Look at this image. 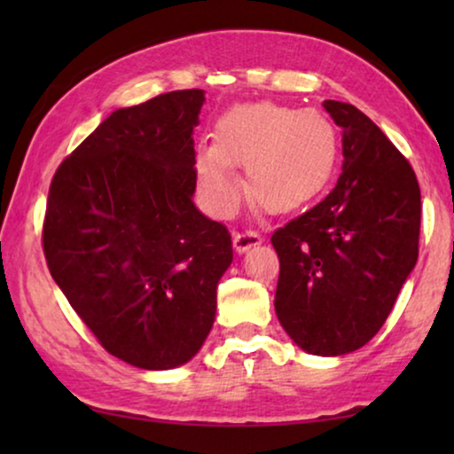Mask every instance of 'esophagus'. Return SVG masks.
Masks as SVG:
<instances>
[{"label":"esophagus","mask_w":454,"mask_h":454,"mask_svg":"<svg viewBox=\"0 0 454 454\" xmlns=\"http://www.w3.org/2000/svg\"><path fill=\"white\" fill-rule=\"evenodd\" d=\"M262 244V238L256 231H235L233 233V250L238 254H246L250 247Z\"/></svg>","instance_id":"esophagus-1"}]
</instances>
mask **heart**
Instances as JSON below:
<instances>
[{
  "label": "heart",
  "mask_w": 454,
  "mask_h": 454,
  "mask_svg": "<svg viewBox=\"0 0 454 454\" xmlns=\"http://www.w3.org/2000/svg\"><path fill=\"white\" fill-rule=\"evenodd\" d=\"M339 157L337 129L318 111L278 103L239 105L216 123L215 142L196 153V177L208 210L229 216L247 192L270 213L312 202L331 179Z\"/></svg>",
  "instance_id": "obj_1"
}]
</instances>
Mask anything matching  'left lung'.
<instances>
[{
    "label": "left lung",
    "mask_w": 454,
    "mask_h": 454,
    "mask_svg": "<svg viewBox=\"0 0 454 454\" xmlns=\"http://www.w3.org/2000/svg\"><path fill=\"white\" fill-rule=\"evenodd\" d=\"M343 173L320 204L272 233L275 309L294 343L337 357L380 331L418 262L421 194L407 159L357 107L325 101Z\"/></svg>",
    "instance_id": "obj_1"
}]
</instances>
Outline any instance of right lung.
Masks as SVG:
<instances>
[{
  "label": "right lung",
  "instance_id": "add662e5",
  "mask_svg": "<svg viewBox=\"0 0 454 454\" xmlns=\"http://www.w3.org/2000/svg\"><path fill=\"white\" fill-rule=\"evenodd\" d=\"M204 90L111 114L55 171L43 250L53 281L111 356L171 370L200 351L231 235L194 204Z\"/></svg>",
  "mask_w": 454,
  "mask_h": 454
}]
</instances>
